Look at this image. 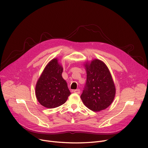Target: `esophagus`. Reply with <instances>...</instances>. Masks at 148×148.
Returning <instances> with one entry per match:
<instances>
[{"label": "esophagus", "mask_w": 148, "mask_h": 148, "mask_svg": "<svg viewBox=\"0 0 148 148\" xmlns=\"http://www.w3.org/2000/svg\"><path fill=\"white\" fill-rule=\"evenodd\" d=\"M74 92L75 93V94H80V89H75L74 90Z\"/></svg>", "instance_id": "esophagus-1"}]
</instances>
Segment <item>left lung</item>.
Segmentation results:
<instances>
[{"label": "left lung", "mask_w": 148, "mask_h": 148, "mask_svg": "<svg viewBox=\"0 0 148 148\" xmlns=\"http://www.w3.org/2000/svg\"><path fill=\"white\" fill-rule=\"evenodd\" d=\"M86 82L80 98L90 110L99 112L106 109L113 102L116 89L110 73L104 62L93 60L85 65Z\"/></svg>", "instance_id": "obj_1"}]
</instances>
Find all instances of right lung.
<instances>
[{
  "label": "right lung",
  "mask_w": 148,
  "mask_h": 148,
  "mask_svg": "<svg viewBox=\"0 0 148 148\" xmlns=\"http://www.w3.org/2000/svg\"><path fill=\"white\" fill-rule=\"evenodd\" d=\"M63 68L57 59L51 60L45 68L36 88V97L42 106L49 108L64 104L71 94L66 81L62 78Z\"/></svg>",
  "instance_id": "add662e5"
}]
</instances>
